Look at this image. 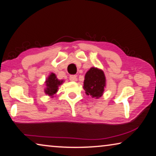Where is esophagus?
<instances>
[{"mask_svg": "<svg viewBox=\"0 0 156 156\" xmlns=\"http://www.w3.org/2000/svg\"><path fill=\"white\" fill-rule=\"evenodd\" d=\"M69 80L71 81H76L77 80V77L76 75H71L69 76Z\"/></svg>", "mask_w": 156, "mask_h": 156, "instance_id": "obj_1", "label": "esophagus"}]
</instances>
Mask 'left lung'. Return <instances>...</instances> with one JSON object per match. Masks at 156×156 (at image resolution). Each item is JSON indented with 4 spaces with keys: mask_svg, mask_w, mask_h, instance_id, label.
Returning <instances> with one entry per match:
<instances>
[{
    "mask_svg": "<svg viewBox=\"0 0 156 156\" xmlns=\"http://www.w3.org/2000/svg\"><path fill=\"white\" fill-rule=\"evenodd\" d=\"M106 87V77L104 71L92 67L85 76L83 89L86 94L98 99L101 97Z\"/></svg>",
    "mask_w": 156,
    "mask_h": 156,
    "instance_id": "1",
    "label": "left lung"
}]
</instances>
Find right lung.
Masks as SVG:
<instances>
[{"label":"right lung","mask_w":156,"mask_h":156,"mask_svg":"<svg viewBox=\"0 0 156 156\" xmlns=\"http://www.w3.org/2000/svg\"><path fill=\"white\" fill-rule=\"evenodd\" d=\"M62 83H63V80H58L55 73H50V75L45 80L46 88L45 89V93L48 96L53 97L57 92L59 86L62 85Z\"/></svg>","instance_id":"add662e5"}]
</instances>
